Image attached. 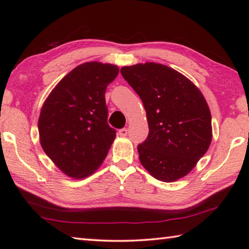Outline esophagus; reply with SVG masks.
I'll use <instances>...</instances> for the list:
<instances>
[{"mask_svg": "<svg viewBox=\"0 0 249 249\" xmlns=\"http://www.w3.org/2000/svg\"><path fill=\"white\" fill-rule=\"evenodd\" d=\"M127 133H128L127 128H122V129L119 130V135L122 136V137H125L126 135H127Z\"/></svg>", "mask_w": 249, "mask_h": 249, "instance_id": "34e87169", "label": "esophagus"}]
</instances>
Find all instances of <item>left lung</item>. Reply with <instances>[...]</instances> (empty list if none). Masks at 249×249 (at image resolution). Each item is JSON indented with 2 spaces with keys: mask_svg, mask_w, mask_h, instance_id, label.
<instances>
[{
  "mask_svg": "<svg viewBox=\"0 0 249 249\" xmlns=\"http://www.w3.org/2000/svg\"><path fill=\"white\" fill-rule=\"evenodd\" d=\"M146 111L149 135L138 145L139 160L162 182L192 171L212 140V118L203 95L182 73L157 63L121 68Z\"/></svg>",
  "mask_w": 249,
  "mask_h": 249,
  "instance_id": "1",
  "label": "left lung"
}]
</instances>
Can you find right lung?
Here are the masks:
<instances>
[{"label":"right lung","instance_id":"right-lung-1","mask_svg":"<svg viewBox=\"0 0 249 249\" xmlns=\"http://www.w3.org/2000/svg\"><path fill=\"white\" fill-rule=\"evenodd\" d=\"M118 73L115 65L84 63L56 84L41 108L40 144L68 177L89 176L108 154L116 130L108 124L105 93Z\"/></svg>","mask_w":249,"mask_h":249}]
</instances>
